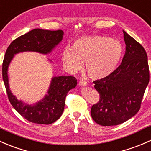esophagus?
<instances>
[{
    "mask_svg": "<svg viewBox=\"0 0 151 151\" xmlns=\"http://www.w3.org/2000/svg\"><path fill=\"white\" fill-rule=\"evenodd\" d=\"M79 85L82 87H85L87 85V82H85V81L83 80H80V82H79Z\"/></svg>",
    "mask_w": 151,
    "mask_h": 151,
    "instance_id": "obj_1",
    "label": "esophagus"
}]
</instances>
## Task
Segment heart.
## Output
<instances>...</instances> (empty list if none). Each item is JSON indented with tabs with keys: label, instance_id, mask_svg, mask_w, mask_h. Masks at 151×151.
Instances as JSON below:
<instances>
[{
	"label": "heart",
	"instance_id": "obj_1",
	"mask_svg": "<svg viewBox=\"0 0 151 151\" xmlns=\"http://www.w3.org/2000/svg\"><path fill=\"white\" fill-rule=\"evenodd\" d=\"M124 48L117 40L104 35L81 37L74 42L73 47H66L62 53L65 67L71 72L85 68L93 80H103L111 75L119 64Z\"/></svg>",
	"mask_w": 151,
	"mask_h": 151
}]
</instances>
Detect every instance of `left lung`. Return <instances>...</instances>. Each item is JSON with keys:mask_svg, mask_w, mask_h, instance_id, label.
I'll return each instance as SVG.
<instances>
[{"mask_svg": "<svg viewBox=\"0 0 151 151\" xmlns=\"http://www.w3.org/2000/svg\"><path fill=\"white\" fill-rule=\"evenodd\" d=\"M126 51L111 75L94 81L100 100L91 108V116L102 126H114L134 116L149 82L147 55L144 47L123 30Z\"/></svg>", "mask_w": 151, "mask_h": 151, "instance_id": "1", "label": "left lung"}]
</instances>
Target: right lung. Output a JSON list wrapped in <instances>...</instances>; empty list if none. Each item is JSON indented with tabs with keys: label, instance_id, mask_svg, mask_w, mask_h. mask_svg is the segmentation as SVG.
I'll return each instance as SVG.
<instances>
[{
	"label": "right lung",
	"instance_id": "add662e5",
	"mask_svg": "<svg viewBox=\"0 0 151 151\" xmlns=\"http://www.w3.org/2000/svg\"><path fill=\"white\" fill-rule=\"evenodd\" d=\"M63 37L62 30L50 31L35 29L14 40L8 47L3 62V80L8 98L12 106L20 115L32 123L50 124L61 117L64 110L67 93L77 86V80L71 76L52 77L47 94L35 104L24 103L11 91L8 69L14 55L22 52H37L48 54L53 51Z\"/></svg>",
	"mask_w": 151,
	"mask_h": 151
}]
</instances>
